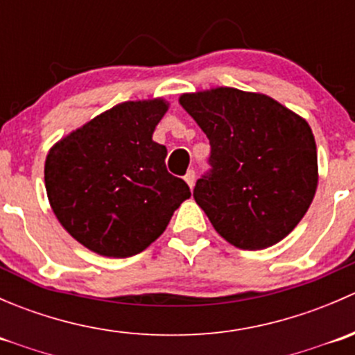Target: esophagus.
<instances>
[{"mask_svg":"<svg viewBox=\"0 0 355 355\" xmlns=\"http://www.w3.org/2000/svg\"><path fill=\"white\" fill-rule=\"evenodd\" d=\"M184 180L187 182V185L189 187H194V182H196V171L194 170H189L187 173H185V177H184Z\"/></svg>","mask_w":355,"mask_h":355,"instance_id":"1","label":"esophagus"}]
</instances>
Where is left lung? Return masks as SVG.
<instances>
[{
    "instance_id": "8db88e82",
    "label": "left lung",
    "mask_w": 355,
    "mask_h": 355,
    "mask_svg": "<svg viewBox=\"0 0 355 355\" xmlns=\"http://www.w3.org/2000/svg\"><path fill=\"white\" fill-rule=\"evenodd\" d=\"M182 108L211 144L209 173L194 199L232 245L261 250L299 225L318 187V153L309 123L259 92L234 87L189 92Z\"/></svg>"
}]
</instances>
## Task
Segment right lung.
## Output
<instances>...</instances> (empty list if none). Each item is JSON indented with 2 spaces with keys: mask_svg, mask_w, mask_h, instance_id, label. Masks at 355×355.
I'll return each instance as SVG.
<instances>
[{
  "mask_svg": "<svg viewBox=\"0 0 355 355\" xmlns=\"http://www.w3.org/2000/svg\"><path fill=\"white\" fill-rule=\"evenodd\" d=\"M164 99L127 101L56 142L44 164L49 204L62 227L92 252L130 257L166 230L191 198L168 173L166 148L153 141Z\"/></svg>",
  "mask_w": 355,
  "mask_h": 355,
  "instance_id": "right-lung-1",
  "label": "right lung"
}]
</instances>
